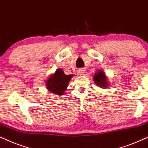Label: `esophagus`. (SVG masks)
I'll return each mask as SVG.
<instances>
[{"instance_id":"1","label":"esophagus","mask_w":148,"mask_h":148,"mask_svg":"<svg viewBox=\"0 0 148 148\" xmlns=\"http://www.w3.org/2000/svg\"><path fill=\"white\" fill-rule=\"evenodd\" d=\"M78 75L83 76V75H84V74H85V70H83V69H80V70H78Z\"/></svg>"}]
</instances>
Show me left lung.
Wrapping results in <instances>:
<instances>
[{
	"mask_svg": "<svg viewBox=\"0 0 148 148\" xmlns=\"http://www.w3.org/2000/svg\"><path fill=\"white\" fill-rule=\"evenodd\" d=\"M93 79L94 83L96 84L98 87L105 89L108 86V80L107 79V76H106L105 72L103 70H98L95 72V74L93 76Z\"/></svg>",
	"mask_w": 148,
	"mask_h": 148,
	"instance_id": "8db88e82",
	"label": "left lung"
}]
</instances>
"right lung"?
<instances>
[{
	"instance_id": "right-lung-1",
	"label": "right lung",
	"mask_w": 148,
	"mask_h": 148,
	"mask_svg": "<svg viewBox=\"0 0 148 148\" xmlns=\"http://www.w3.org/2000/svg\"><path fill=\"white\" fill-rule=\"evenodd\" d=\"M73 75H65L61 68H58L46 80V87L50 93L58 96L64 95Z\"/></svg>"
}]
</instances>
